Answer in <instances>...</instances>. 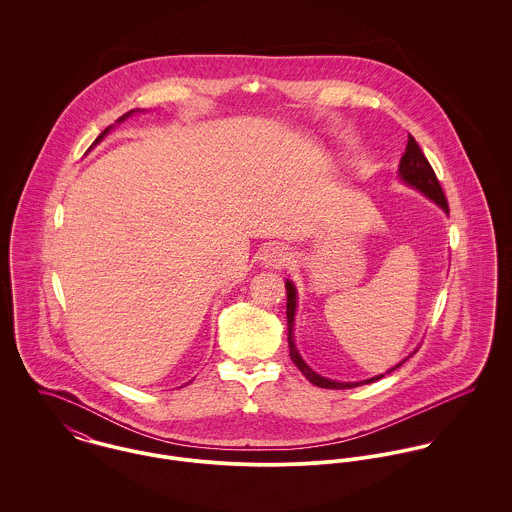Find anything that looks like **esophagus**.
I'll use <instances>...</instances> for the list:
<instances>
[{
	"mask_svg": "<svg viewBox=\"0 0 512 512\" xmlns=\"http://www.w3.org/2000/svg\"><path fill=\"white\" fill-rule=\"evenodd\" d=\"M290 260H292V252L284 244H278V242L266 246L262 252V264L266 268H282Z\"/></svg>",
	"mask_w": 512,
	"mask_h": 512,
	"instance_id": "obj_1",
	"label": "esophagus"
}]
</instances>
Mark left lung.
<instances>
[{"label": "left lung", "instance_id": "obj_1", "mask_svg": "<svg viewBox=\"0 0 512 512\" xmlns=\"http://www.w3.org/2000/svg\"><path fill=\"white\" fill-rule=\"evenodd\" d=\"M398 177L402 183H406L408 187L420 191L424 197H428L430 201H434L438 205L439 209L443 213H449V207H447V201H445V195L441 191V185H439L438 177L430 165V161L426 159V155L422 153V149L418 146V142L410 136L408 138V146H406V153L402 155L400 159V165H398ZM286 293H288V309H286V315H288V345H290V357H292L293 365L297 366L303 376L319 386V388H331V390H345V388H355V386H361V384H370L378 378H382L384 374L396 370L398 366L404 365L410 357H406L404 361H400L398 365L388 368L384 374H378V376H372V378H366V380H359V382H339V380H331V378H325L321 374H317L313 368H309V365L301 359L297 347H295V339H293V325H295V311H297V290L293 286L292 280H286Z\"/></svg>", "mask_w": 512, "mask_h": 512}]
</instances>
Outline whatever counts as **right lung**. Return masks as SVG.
I'll use <instances>...</instances> for the list:
<instances>
[{"label": "right lung", "mask_w": 512, "mask_h": 512, "mask_svg": "<svg viewBox=\"0 0 512 512\" xmlns=\"http://www.w3.org/2000/svg\"><path fill=\"white\" fill-rule=\"evenodd\" d=\"M134 112H136V110H130V112H128V114H124V116H122V118H120V120H118V122H116V124H120V122H124V120H126V118H130V116H132V114H134ZM112 128H114V126H110V128H106V130H104V132H102V134H100V136H98V138H96V142H94V144H92V146H90V149H92V147H94V146H98V144H100V142H102V140H104V138H106V136H108V134H110V130H112Z\"/></svg>", "instance_id": "1"}]
</instances>
